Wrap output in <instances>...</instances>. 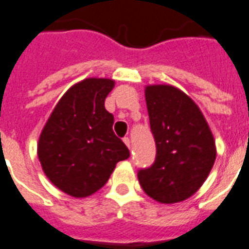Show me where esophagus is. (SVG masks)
Wrapping results in <instances>:
<instances>
[{
    "label": "esophagus",
    "mask_w": 249,
    "mask_h": 249,
    "mask_svg": "<svg viewBox=\"0 0 249 249\" xmlns=\"http://www.w3.org/2000/svg\"><path fill=\"white\" fill-rule=\"evenodd\" d=\"M123 142L126 143V146H127L128 149L131 147V144H130V138H127V137H126V138H123Z\"/></svg>",
    "instance_id": "1"
}]
</instances>
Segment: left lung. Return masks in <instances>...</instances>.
<instances>
[{"mask_svg":"<svg viewBox=\"0 0 249 249\" xmlns=\"http://www.w3.org/2000/svg\"><path fill=\"white\" fill-rule=\"evenodd\" d=\"M144 99L157 157L149 169L139 170V184L161 204L181 202L200 189L212 170L213 134L200 107L177 87L146 86Z\"/></svg>","mask_w":249,"mask_h":249,"instance_id":"left-lung-1","label":"left lung"}]
</instances>
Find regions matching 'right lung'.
<instances>
[{
	"label": "right lung",
	"mask_w": 249,
	"mask_h": 249,
	"mask_svg": "<svg viewBox=\"0 0 249 249\" xmlns=\"http://www.w3.org/2000/svg\"><path fill=\"white\" fill-rule=\"evenodd\" d=\"M115 82L87 77L73 84L54 106L41 130L37 156L52 184L75 198L103 188L116 163L130 157L112 131L114 116L105 100Z\"/></svg>",
	"instance_id": "add662e5"
}]
</instances>
